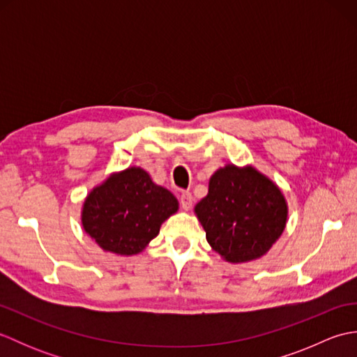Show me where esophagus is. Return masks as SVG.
<instances>
[{
	"label": "esophagus",
	"mask_w": 357,
	"mask_h": 357,
	"mask_svg": "<svg viewBox=\"0 0 357 357\" xmlns=\"http://www.w3.org/2000/svg\"><path fill=\"white\" fill-rule=\"evenodd\" d=\"M179 202H181V207L184 210H190L193 206V196L190 192H183L179 196Z\"/></svg>",
	"instance_id": "obj_1"
}]
</instances>
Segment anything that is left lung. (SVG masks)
<instances>
[{"mask_svg": "<svg viewBox=\"0 0 357 357\" xmlns=\"http://www.w3.org/2000/svg\"><path fill=\"white\" fill-rule=\"evenodd\" d=\"M195 213L211 248L239 264L268 252L285 229L288 207L279 187L255 167L229 164L210 178Z\"/></svg>", "mask_w": 357, "mask_h": 357, "instance_id": "8db88e82", "label": "left lung"}]
</instances>
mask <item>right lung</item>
Wrapping results in <instances>:
<instances>
[{"instance_id":"obj_1","label":"right lung","mask_w":357,"mask_h":357,"mask_svg":"<svg viewBox=\"0 0 357 357\" xmlns=\"http://www.w3.org/2000/svg\"><path fill=\"white\" fill-rule=\"evenodd\" d=\"M176 211L172 192L155 184L141 167H128L87 195L81 222L104 252L132 256L141 253Z\"/></svg>"}]
</instances>
